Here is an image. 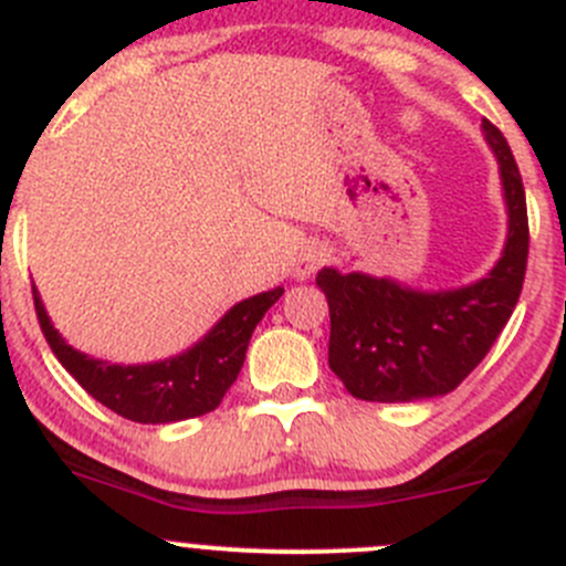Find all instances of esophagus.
I'll list each match as a JSON object with an SVG mask.
<instances>
[{"label":"esophagus","instance_id":"obj_1","mask_svg":"<svg viewBox=\"0 0 566 566\" xmlns=\"http://www.w3.org/2000/svg\"><path fill=\"white\" fill-rule=\"evenodd\" d=\"M325 260H328V251H325L323 247H306L298 256H295L293 276L295 279H310L312 273H315Z\"/></svg>","mask_w":566,"mask_h":566}]
</instances>
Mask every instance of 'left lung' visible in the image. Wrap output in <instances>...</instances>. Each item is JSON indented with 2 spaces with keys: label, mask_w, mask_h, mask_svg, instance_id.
Wrapping results in <instances>:
<instances>
[{
  "label": "left lung",
  "mask_w": 566,
  "mask_h": 566,
  "mask_svg": "<svg viewBox=\"0 0 566 566\" xmlns=\"http://www.w3.org/2000/svg\"><path fill=\"white\" fill-rule=\"evenodd\" d=\"M499 161L506 241L482 279L452 290H416L369 273L323 268L328 298V364L345 389L367 402H419L454 391L479 367L512 317L528 260L526 191L504 134L482 119Z\"/></svg>",
  "instance_id": "1"
}]
</instances>
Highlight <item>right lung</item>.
Instances as JSON below:
<instances>
[{"label":"right lung","mask_w":566,"mask_h":566,"mask_svg":"<svg viewBox=\"0 0 566 566\" xmlns=\"http://www.w3.org/2000/svg\"><path fill=\"white\" fill-rule=\"evenodd\" d=\"M282 295L284 287H273L241 301L197 345L172 358L153 364H112L67 345L51 323L38 287L32 284L40 328L62 367L90 397L123 419L139 424H169L219 408L227 389L241 373L256 323Z\"/></svg>","instance_id":"1"}]
</instances>
